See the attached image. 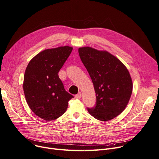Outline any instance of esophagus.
<instances>
[{"label": "esophagus", "mask_w": 159, "mask_h": 159, "mask_svg": "<svg viewBox=\"0 0 159 159\" xmlns=\"http://www.w3.org/2000/svg\"><path fill=\"white\" fill-rule=\"evenodd\" d=\"M81 93H78V94H76L75 96V98L76 99H80V98H81Z\"/></svg>", "instance_id": "1"}]
</instances>
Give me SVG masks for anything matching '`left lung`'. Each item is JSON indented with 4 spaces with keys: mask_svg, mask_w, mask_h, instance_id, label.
<instances>
[{
    "mask_svg": "<svg viewBox=\"0 0 159 159\" xmlns=\"http://www.w3.org/2000/svg\"><path fill=\"white\" fill-rule=\"evenodd\" d=\"M78 52L96 93V104L87 107L89 113L102 121L113 119L123 111L131 97L132 81L129 70L106 51L83 47Z\"/></svg>",
    "mask_w": 159,
    "mask_h": 159,
    "instance_id": "8db88e82",
    "label": "left lung"
}]
</instances>
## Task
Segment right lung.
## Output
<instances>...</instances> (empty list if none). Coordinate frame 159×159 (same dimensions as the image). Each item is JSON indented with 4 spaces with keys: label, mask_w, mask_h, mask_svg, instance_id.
I'll return each instance as SVG.
<instances>
[{
    "label": "right lung",
    "mask_w": 159,
    "mask_h": 159,
    "mask_svg": "<svg viewBox=\"0 0 159 159\" xmlns=\"http://www.w3.org/2000/svg\"><path fill=\"white\" fill-rule=\"evenodd\" d=\"M72 48L61 46L42 51L32 59L24 74L23 91L35 115L46 120L61 117L74 98L65 91L58 73Z\"/></svg>",
    "instance_id": "1"
}]
</instances>
